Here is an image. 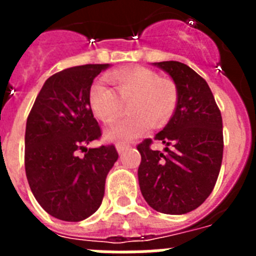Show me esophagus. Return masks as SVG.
Wrapping results in <instances>:
<instances>
[{
  "instance_id": "34e87169",
  "label": "esophagus",
  "mask_w": 256,
  "mask_h": 256,
  "mask_svg": "<svg viewBox=\"0 0 256 256\" xmlns=\"http://www.w3.org/2000/svg\"><path fill=\"white\" fill-rule=\"evenodd\" d=\"M126 148H128V146H126V144H116V151L119 154H123Z\"/></svg>"
}]
</instances>
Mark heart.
Wrapping results in <instances>:
<instances>
[{"label":"heart","mask_w":256,"mask_h":256,"mask_svg":"<svg viewBox=\"0 0 256 256\" xmlns=\"http://www.w3.org/2000/svg\"><path fill=\"white\" fill-rule=\"evenodd\" d=\"M112 90L102 82H94L90 90V106L104 123H112L126 104L128 116L106 130L108 141L130 142L144 134L150 123L160 126L168 120L178 105V88L170 79L160 78L144 66L116 70L108 74Z\"/></svg>","instance_id":"obj_1"}]
</instances>
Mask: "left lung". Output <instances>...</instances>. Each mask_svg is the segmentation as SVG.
<instances>
[{"instance_id":"left-lung-1","label":"left lung","mask_w":256,"mask_h":256,"mask_svg":"<svg viewBox=\"0 0 256 256\" xmlns=\"http://www.w3.org/2000/svg\"><path fill=\"white\" fill-rule=\"evenodd\" d=\"M152 65L170 76L180 98L170 120L155 136L166 146L165 152L151 150L150 138L137 146L138 183L152 209L180 216L200 206L216 186L223 159V123L206 80L195 70L180 61Z\"/></svg>"}]
</instances>
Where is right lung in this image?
Instances as JSON below:
<instances>
[{
    "instance_id": "obj_1",
    "label": "right lung",
    "mask_w": 256,
    "mask_h": 256,
    "mask_svg": "<svg viewBox=\"0 0 256 256\" xmlns=\"http://www.w3.org/2000/svg\"><path fill=\"white\" fill-rule=\"evenodd\" d=\"M108 66L80 65L50 76L26 119V180L38 204L60 220H83L100 208L106 177L118 160L114 144L87 148L101 137L90 90Z\"/></svg>"
}]
</instances>
